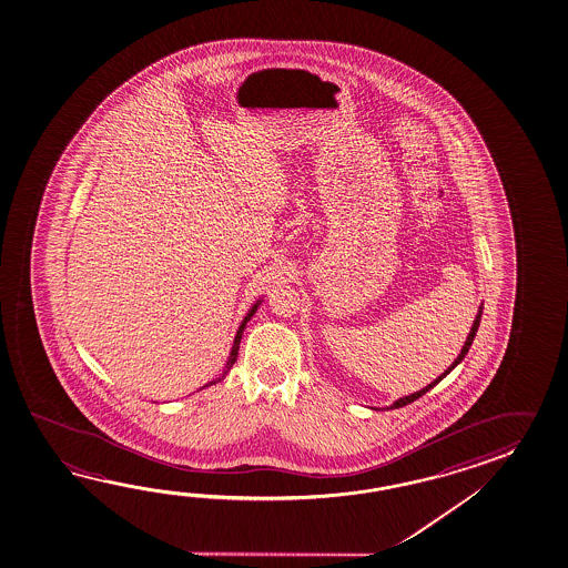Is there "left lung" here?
Returning a JSON list of instances; mask_svg holds the SVG:
<instances>
[{"label":"left lung","mask_w":568,"mask_h":568,"mask_svg":"<svg viewBox=\"0 0 568 568\" xmlns=\"http://www.w3.org/2000/svg\"><path fill=\"white\" fill-rule=\"evenodd\" d=\"M480 320H481V307L478 310V315H476V320H474V323H471V329L470 333H468V337H466V343H464V347H462L460 355L454 359V364L449 365L448 369L444 372V374L439 375L438 379L436 382H432L429 386L424 387V389H419V392H416V394H412V396L402 397V399H397L396 404L392 406V409H396V407H404L407 406V404H412V402H416L418 397L424 396L426 392H429L432 387L436 386L438 382H442L446 375L456 367V365L460 364L462 359L466 357V354H468V349H470L471 342H474V337H476V332H478V327H480Z\"/></svg>","instance_id":"obj_1"}]
</instances>
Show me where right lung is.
I'll list each match as a JSON object with an SVG mask.
<instances>
[{"mask_svg": "<svg viewBox=\"0 0 568 568\" xmlns=\"http://www.w3.org/2000/svg\"><path fill=\"white\" fill-rule=\"evenodd\" d=\"M257 305H253V310L246 313L245 320H243L241 327H239V332H236L235 343H233V352H231V355H229V362H226L225 374L229 372V369H231V367H233V364L236 362V355H239V343H241V335H243V329H245L246 322H248V320L253 317V313L257 311ZM225 374H223V377H225ZM216 382H221V377H219V379H213V382H211V384H206V386H213V384H216Z\"/></svg>", "mask_w": 568, "mask_h": 568, "instance_id": "right-lung-1", "label": "right lung"}]
</instances>
